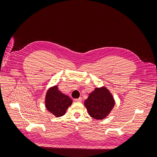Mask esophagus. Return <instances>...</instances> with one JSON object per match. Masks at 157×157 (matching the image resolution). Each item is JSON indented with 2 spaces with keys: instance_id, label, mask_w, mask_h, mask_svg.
I'll return each instance as SVG.
<instances>
[{
  "instance_id": "1",
  "label": "esophagus",
  "mask_w": 157,
  "mask_h": 157,
  "mask_svg": "<svg viewBox=\"0 0 157 157\" xmlns=\"http://www.w3.org/2000/svg\"><path fill=\"white\" fill-rule=\"evenodd\" d=\"M74 101L75 102H77V103H80L82 101V98H78V99H74Z\"/></svg>"
}]
</instances>
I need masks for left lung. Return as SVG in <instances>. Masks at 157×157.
Segmentation results:
<instances>
[{"mask_svg": "<svg viewBox=\"0 0 157 157\" xmlns=\"http://www.w3.org/2000/svg\"><path fill=\"white\" fill-rule=\"evenodd\" d=\"M115 105V99L106 86L96 88L84 101L89 115L97 120L105 118Z\"/></svg>", "mask_w": 157, "mask_h": 157, "instance_id": "obj_1", "label": "left lung"}]
</instances>
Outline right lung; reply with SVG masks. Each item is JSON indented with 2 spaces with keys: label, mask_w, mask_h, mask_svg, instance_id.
Here are the masks:
<instances>
[{
  "label": "right lung",
  "mask_w": 157,
  "mask_h": 157,
  "mask_svg": "<svg viewBox=\"0 0 157 157\" xmlns=\"http://www.w3.org/2000/svg\"><path fill=\"white\" fill-rule=\"evenodd\" d=\"M73 100L58 89V85L47 90L45 96V107L50 113L56 117L63 116L67 109L72 105Z\"/></svg>",
  "instance_id": "right-lung-1"
}]
</instances>
